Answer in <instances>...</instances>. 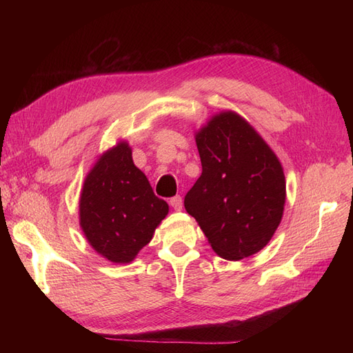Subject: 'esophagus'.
I'll return each instance as SVG.
<instances>
[{
    "label": "esophagus",
    "instance_id": "esophagus-1",
    "mask_svg": "<svg viewBox=\"0 0 353 353\" xmlns=\"http://www.w3.org/2000/svg\"><path fill=\"white\" fill-rule=\"evenodd\" d=\"M169 205L172 206L175 210H181L183 209V199H181V196H175L169 200Z\"/></svg>",
    "mask_w": 353,
    "mask_h": 353
}]
</instances>
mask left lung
<instances>
[{
	"mask_svg": "<svg viewBox=\"0 0 353 353\" xmlns=\"http://www.w3.org/2000/svg\"><path fill=\"white\" fill-rule=\"evenodd\" d=\"M201 175L185 210L221 258L240 261L262 250L279 228L285 178L279 157L254 128L222 112L196 134Z\"/></svg>",
	"mask_w": 353,
	"mask_h": 353,
	"instance_id": "left-lung-1",
	"label": "left lung"
}]
</instances>
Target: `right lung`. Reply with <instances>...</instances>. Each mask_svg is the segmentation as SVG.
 <instances>
[{"label":"right lung","instance_id":"obj_1","mask_svg":"<svg viewBox=\"0 0 353 353\" xmlns=\"http://www.w3.org/2000/svg\"><path fill=\"white\" fill-rule=\"evenodd\" d=\"M169 206L134 165L126 141L103 153L85 178L79 223L91 248L113 263H130L153 239Z\"/></svg>","mask_w":353,"mask_h":353}]
</instances>
